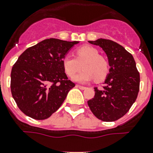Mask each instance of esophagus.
Instances as JSON below:
<instances>
[{
  "instance_id": "esophagus-1",
  "label": "esophagus",
  "mask_w": 153,
  "mask_h": 153,
  "mask_svg": "<svg viewBox=\"0 0 153 153\" xmlns=\"http://www.w3.org/2000/svg\"><path fill=\"white\" fill-rule=\"evenodd\" d=\"M76 87L80 88V89H82V90H84V89L86 88V87H84V86H81V85H79V84H76Z\"/></svg>"
}]
</instances>
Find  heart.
<instances>
[{"instance_id": "1", "label": "heart", "mask_w": 153, "mask_h": 153, "mask_svg": "<svg viewBox=\"0 0 153 153\" xmlns=\"http://www.w3.org/2000/svg\"><path fill=\"white\" fill-rule=\"evenodd\" d=\"M75 56L67 54L62 59V65L65 74L73 77L83 67L84 70L74 77V80L79 83H87L94 79L102 81L108 73L106 59L100 56L97 49L89 45L79 47L75 51Z\"/></svg>"}]
</instances>
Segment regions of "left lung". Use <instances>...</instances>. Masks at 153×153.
<instances>
[{"label":"left lung","mask_w":153,"mask_h":153,"mask_svg":"<svg viewBox=\"0 0 153 153\" xmlns=\"http://www.w3.org/2000/svg\"><path fill=\"white\" fill-rule=\"evenodd\" d=\"M88 42L100 46L106 53L110 69L105 85L101 88H94V97L88 101V105L100 120L116 121L124 116L136 101L139 72L132 54L119 44L105 39Z\"/></svg>","instance_id":"obj_1"}]
</instances>
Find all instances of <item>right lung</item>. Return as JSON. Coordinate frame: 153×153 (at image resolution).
I'll return each mask as SVG.
<instances>
[{
  "label": "right lung",
  "mask_w": 153,
  "mask_h": 153,
  "mask_svg": "<svg viewBox=\"0 0 153 153\" xmlns=\"http://www.w3.org/2000/svg\"><path fill=\"white\" fill-rule=\"evenodd\" d=\"M79 41L47 39L28 48L11 69L10 90L18 108L37 120L51 117L75 86L68 79L62 59Z\"/></svg>",
  "instance_id": "1"
}]
</instances>
